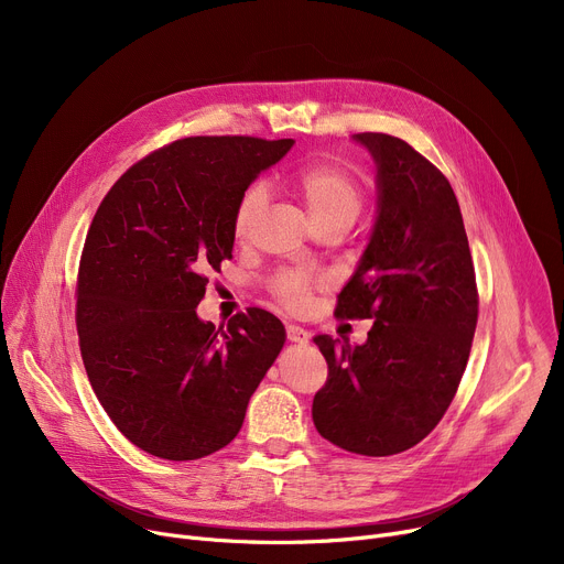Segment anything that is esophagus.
<instances>
[{"label": "esophagus", "mask_w": 564, "mask_h": 564, "mask_svg": "<svg viewBox=\"0 0 564 564\" xmlns=\"http://www.w3.org/2000/svg\"><path fill=\"white\" fill-rule=\"evenodd\" d=\"M285 334H288V340H292V343H308V338H311V334L306 329L297 327V324H288Z\"/></svg>", "instance_id": "1"}]
</instances>
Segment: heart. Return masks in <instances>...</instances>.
<instances>
[{"mask_svg":"<svg viewBox=\"0 0 564 564\" xmlns=\"http://www.w3.org/2000/svg\"><path fill=\"white\" fill-rule=\"evenodd\" d=\"M292 189L302 196L308 213L319 226L345 224L351 226L366 205V185L349 166L338 162L308 164L290 175ZM267 205V187L249 185L237 198L232 213V235L247 242L253 235ZM317 276L304 270H283L270 281L274 300L288 311H302L311 302Z\"/></svg>","mask_w":564,"mask_h":564,"instance_id":"heart-1","label":"heart"}]
</instances>
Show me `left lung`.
<instances>
[{
  "label": "left lung",
  "instance_id": "8db88e82",
  "mask_svg": "<svg viewBox=\"0 0 564 564\" xmlns=\"http://www.w3.org/2000/svg\"><path fill=\"white\" fill-rule=\"evenodd\" d=\"M377 162L379 215L336 317L375 319L364 345L317 336L329 375L313 423L334 446L389 457L448 411L478 324V285L457 196L406 141L357 134Z\"/></svg>",
  "mask_w": 564,
  "mask_h": 564
}]
</instances>
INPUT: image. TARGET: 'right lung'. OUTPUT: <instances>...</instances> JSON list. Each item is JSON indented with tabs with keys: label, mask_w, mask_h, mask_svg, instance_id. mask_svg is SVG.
I'll use <instances>...</instances> for the list:
<instances>
[{
	"label": "right lung",
	"mask_w": 564,
	"mask_h": 564,
	"mask_svg": "<svg viewBox=\"0 0 564 564\" xmlns=\"http://www.w3.org/2000/svg\"><path fill=\"white\" fill-rule=\"evenodd\" d=\"M292 139L187 137L132 164L86 232L75 322L82 361L111 423L171 462L213 455L285 343L276 315L200 322L207 274L232 258L237 198Z\"/></svg>",
	"instance_id": "obj_1"
}]
</instances>
